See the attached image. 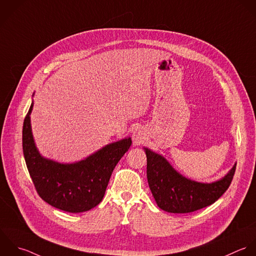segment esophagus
<instances>
[{
	"instance_id": "obj_1",
	"label": "esophagus",
	"mask_w": 256,
	"mask_h": 256,
	"mask_svg": "<svg viewBox=\"0 0 256 256\" xmlns=\"http://www.w3.org/2000/svg\"><path fill=\"white\" fill-rule=\"evenodd\" d=\"M144 136H146V134H144V130H142V128H136L134 130L132 140H134V142L136 144H142V142L144 140Z\"/></svg>"
}]
</instances>
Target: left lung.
<instances>
[{
  "label": "left lung",
  "mask_w": 256,
  "mask_h": 256,
  "mask_svg": "<svg viewBox=\"0 0 256 256\" xmlns=\"http://www.w3.org/2000/svg\"><path fill=\"white\" fill-rule=\"evenodd\" d=\"M146 176L152 194L164 212L188 214L216 202L230 188L236 164L222 180L202 184L178 174L160 154L146 148Z\"/></svg>",
  "instance_id": "8db88e82"
}]
</instances>
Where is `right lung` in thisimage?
<instances>
[{
	"instance_id": "obj_1",
	"label": "right lung",
	"mask_w": 256,
	"mask_h": 256,
	"mask_svg": "<svg viewBox=\"0 0 256 256\" xmlns=\"http://www.w3.org/2000/svg\"><path fill=\"white\" fill-rule=\"evenodd\" d=\"M24 120L22 152L28 174L40 198L50 206L76 214L96 206L104 196L114 168L128 150L132 138L110 144L74 164H60L42 158L36 148L30 114Z\"/></svg>"
}]
</instances>
